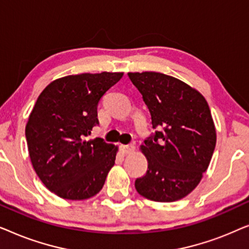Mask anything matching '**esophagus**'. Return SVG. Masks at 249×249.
<instances>
[{
  "label": "esophagus",
  "instance_id": "34e87169",
  "mask_svg": "<svg viewBox=\"0 0 249 249\" xmlns=\"http://www.w3.org/2000/svg\"><path fill=\"white\" fill-rule=\"evenodd\" d=\"M121 149H122V152L125 153V154H128V153H130V152L134 151V149H135V146H134V144L122 145V146H121Z\"/></svg>",
  "mask_w": 249,
  "mask_h": 249
}]
</instances>
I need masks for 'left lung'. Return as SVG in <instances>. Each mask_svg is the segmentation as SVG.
I'll return each instance as SVG.
<instances>
[{"label": "left lung", "instance_id": "left-lung-1", "mask_svg": "<svg viewBox=\"0 0 249 249\" xmlns=\"http://www.w3.org/2000/svg\"><path fill=\"white\" fill-rule=\"evenodd\" d=\"M147 105L156 129L142 145L148 161L137 178L139 195L154 202H175L192 193L209 168L216 132L203 95L183 81L159 72H129Z\"/></svg>", "mask_w": 249, "mask_h": 249}]
</instances>
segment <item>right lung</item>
I'll use <instances>...</instances> for the list:
<instances>
[{"label": "right lung", "mask_w": 249, "mask_h": 249, "mask_svg": "<svg viewBox=\"0 0 249 249\" xmlns=\"http://www.w3.org/2000/svg\"><path fill=\"white\" fill-rule=\"evenodd\" d=\"M122 76H67L51 83L37 98L26 125L29 156L42 182L61 198L87 199L103 188L118 147L87 137L98 124V102Z\"/></svg>", "instance_id": "add662e5"}]
</instances>
